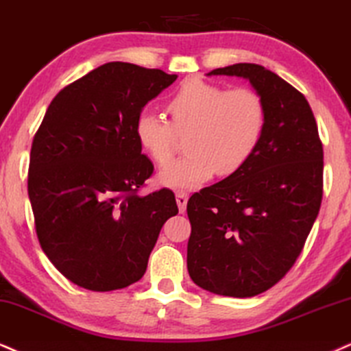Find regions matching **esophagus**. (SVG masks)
Here are the masks:
<instances>
[{"mask_svg":"<svg viewBox=\"0 0 351 351\" xmlns=\"http://www.w3.org/2000/svg\"><path fill=\"white\" fill-rule=\"evenodd\" d=\"M187 200H189L187 192H177L176 193V202H177V206H179L180 213H184V211H185V206H187Z\"/></svg>","mask_w":351,"mask_h":351,"instance_id":"obj_1","label":"esophagus"}]
</instances>
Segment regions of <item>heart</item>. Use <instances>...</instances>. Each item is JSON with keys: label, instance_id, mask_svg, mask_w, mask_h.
<instances>
[{"label": "heart", "instance_id": "heart-1", "mask_svg": "<svg viewBox=\"0 0 351 351\" xmlns=\"http://www.w3.org/2000/svg\"><path fill=\"white\" fill-rule=\"evenodd\" d=\"M171 122L153 112L136 117L138 145L159 166L172 161L177 135L186 136L187 156L159 171L158 182L174 190L200 187L215 174L241 171L261 145L267 109L249 88L228 90L202 80H187L169 97Z\"/></svg>", "mask_w": 351, "mask_h": 351}]
</instances>
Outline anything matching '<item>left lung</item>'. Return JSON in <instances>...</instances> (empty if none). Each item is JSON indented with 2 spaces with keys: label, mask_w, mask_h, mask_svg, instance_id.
I'll list each match as a JSON object with an SVG mask.
<instances>
[{
  "label": "left lung",
  "mask_w": 351,
  "mask_h": 351,
  "mask_svg": "<svg viewBox=\"0 0 351 351\" xmlns=\"http://www.w3.org/2000/svg\"><path fill=\"white\" fill-rule=\"evenodd\" d=\"M206 76L247 80L267 125L241 171L189 198L187 268L206 291L250 298L278 283L304 247L322 202V143L306 97L267 68L236 63Z\"/></svg>",
  "instance_id": "1"
}]
</instances>
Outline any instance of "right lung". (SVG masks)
Masks as SVG:
<instances>
[{
    "instance_id": "add662e5",
    "label": "right lung",
    "mask_w": 351,
    "mask_h": 351,
    "mask_svg": "<svg viewBox=\"0 0 351 351\" xmlns=\"http://www.w3.org/2000/svg\"><path fill=\"white\" fill-rule=\"evenodd\" d=\"M177 80L110 62L60 90L30 149L27 192L42 250L90 291L127 288L145 275L162 224L179 213L162 189L138 195L153 174L136 117Z\"/></svg>"
}]
</instances>
